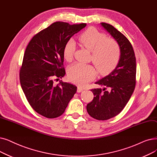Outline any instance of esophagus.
<instances>
[{
	"mask_svg": "<svg viewBox=\"0 0 157 157\" xmlns=\"http://www.w3.org/2000/svg\"><path fill=\"white\" fill-rule=\"evenodd\" d=\"M83 90V88H82V87L80 86H78V89H77V92H81Z\"/></svg>",
	"mask_w": 157,
	"mask_h": 157,
	"instance_id": "esophagus-1",
	"label": "esophagus"
}]
</instances>
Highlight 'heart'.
<instances>
[{
	"mask_svg": "<svg viewBox=\"0 0 157 157\" xmlns=\"http://www.w3.org/2000/svg\"><path fill=\"white\" fill-rule=\"evenodd\" d=\"M79 42L88 50L92 51L91 59L98 71L102 74L110 72L117 64L121 51L118 43L114 39L106 38L104 33L95 28H89L81 33ZM76 49V44L72 39L67 41L63 49L64 58L72 59ZM95 76L94 67L82 63H75L68 69V76L72 82L83 85Z\"/></svg>",
	"mask_w": 157,
	"mask_h": 157,
	"instance_id": "1",
	"label": "heart"
}]
</instances>
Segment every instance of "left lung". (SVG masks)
I'll list each match as a JSON object with an SVG mask.
<instances>
[{
    "mask_svg": "<svg viewBox=\"0 0 157 157\" xmlns=\"http://www.w3.org/2000/svg\"><path fill=\"white\" fill-rule=\"evenodd\" d=\"M101 24L117 41L121 51L115 69L95 82L104 88L92 89L94 97L86 105V110L92 117L105 121L118 115L130 99L136 84L137 66L133 47L128 38L112 25Z\"/></svg>",
    "mask_w": 157,
    "mask_h": 157,
    "instance_id": "left-lung-1",
    "label": "left lung"
}]
</instances>
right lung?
<instances>
[{"instance_id":"1","label":"right lung","mask_w":157,"mask_h":157,"mask_svg":"<svg viewBox=\"0 0 157 157\" xmlns=\"http://www.w3.org/2000/svg\"><path fill=\"white\" fill-rule=\"evenodd\" d=\"M86 25L54 22L34 36L26 47L20 71V85L31 106L44 117L62 115L76 92L75 85L63 81L56 85L54 79L65 74V44Z\"/></svg>"}]
</instances>
